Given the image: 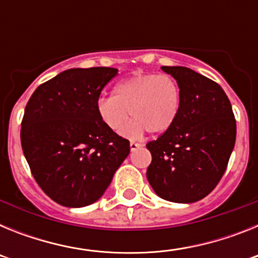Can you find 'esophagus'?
<instances>
[{"label":"esophagus","mask_w":258,"mask_h":258,"mask_svg":"<svg viewBox=\"0 0 258 258\" xmlns=\"http://www.w3.org/2000/svg\"><path fill=\"white\" fill-rule=\"evenodd\" d=\"M141 145L140 143H136V142H131V150L132 151H136L137 149H140Z\"/></svg>","instance_id":"obj_1"}]
</instances>
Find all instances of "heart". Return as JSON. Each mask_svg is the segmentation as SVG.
<instances>
[{
	"mask_svg": "<svg viewBox=\"0 0 258 258\" xmlns=\"http://www.w3.org/2000/svg\"><path fill=\"white\" fill-rule=\"evenodd\" d=\"M182 93L177 80L165 74H137L118 83L113 97L98 98L97 113L111 132L121 131L129 113L133 117L122 134L138 138L146 131L166 132L181 109Z\"/></svg>",
	"mask_w": 258,
	"mask_h": 258,
	"instance_id": "heart-1",
	"label": "heart"
}]
</instances>
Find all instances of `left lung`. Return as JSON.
<instances>
[{
    "label": "left lung",
    "mask_w": 258,
    "mask_h": 258,
    "mask_svg": "<svg viewBox=\"0 0 258 258\" xmlns=\"http://www.w3.org/2000/svg\"><path fill=\"white\" fill-rule=\"evenodd\" d=\"M181 86L174 124L146 145L152 156L147 179L160 198L194 203L213 191L227 168L236 121L226 93L213 80L186 67H166Z\"/></svg>",
    "instance_id": "1"
}]
</instances>
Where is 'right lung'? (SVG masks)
<instances>
[{"instance_id": "obj_1", "label": "right lung", "mask_w": 258, "mask_h": 258, "mask_svg": "<svg viewBox=\"0 0 258 258\" xmlns=\"http://www.w3.org/2000/svg\"><path fill=\"white\" fill-rule=\"evenodd\" d=\"M116 68H72L41 84L29 98L22 149L41 190L60 206L80 208L102 197L131 152L97 113L98 98Z\"/></svg>"}]
</instances>
